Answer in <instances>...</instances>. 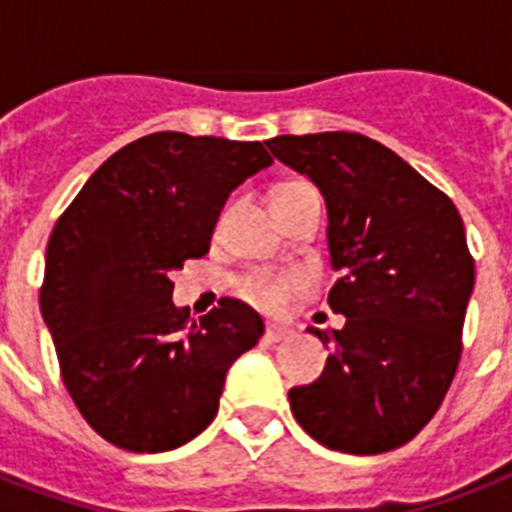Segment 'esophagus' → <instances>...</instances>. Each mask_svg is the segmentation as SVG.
<instances>
[{
  "label": "esophagus",
  "instance_id": "1",
  "mask_svg": "<svg viewBox=\"0 0 512 512\" xmlns=\"http://www.w3.org/2000/svg\"><path fill=\"white\" fill-rule=\"evenodd\" d=\"M289 335H292V332H289V329H284V327H268V329H265V340H268V342H281V340H287Z\"/></svg>",
  "mask_w": 512,
  "mask_h": 512
}]
</instances>
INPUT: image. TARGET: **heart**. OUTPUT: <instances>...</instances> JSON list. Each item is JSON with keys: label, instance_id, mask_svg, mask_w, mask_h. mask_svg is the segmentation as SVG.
Listing matches in <instances>:
<instances>
[{"label": "heart", "instance_id": "1", "mask_svg": "<svg viewBox=\"0 0 512 512\" xmlns=\"http://www.w3.org/2000/svg\"><path fill=\"white\" fill-rule=\"evenodd\" d=\"M308 183L303 180H292V183L279 185L273 196L279 193H292L305 188ZM308 289V281L300 273H271V271H257L249 273L247 279L241 281V292L247 297L249 303H255L263 311H281L284 305L292 303L295 297H300Z\"/></svg>", "mask_w": 512, "mask_h": 512}]
</instances>
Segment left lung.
I'll list each match as a JSON object with an SVG mask.
<instances>
[{"instance_id": "left-lung-1", "label": "left lung", "mask_w": 512, "mask_h": 512, "mask_svg": "<svg viewBox=\"0 0 512 512\" xmlns=\"http://www.w3.org/2000/svg\"><path fill=\"white\" fill-rule=\"evenodd\" d=\"M265 146L321 188L329 255L342 271L329 308L345 327H311L332 356L319 380L289 390L292 414L329 449L390 452L436 414L460 364L476 281L460 212L358 132L279 135Z\"/></svg>"}]
</instances>
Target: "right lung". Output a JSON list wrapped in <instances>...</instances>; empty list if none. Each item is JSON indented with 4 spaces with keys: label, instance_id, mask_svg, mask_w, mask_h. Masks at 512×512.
<instances>
[{
    "label": "right lung",
    "instance_id": "1",
    "mask_svg": "<svg viewBox=\"0 0 512 512\" xmlns=\"http://www.w3.org/2000/svg\"><path fill=\"white\" fill-rule=\"evenodd\" d=\"M271 162L257 140L154 132L100 164L58 217L39 305L63 385L108 444H188L215 420L225 372L263 337L233 297L191 319L170 273L207 255L228 193Z\"/></svg>",
    "mask_w": 512,
    "mask_h": 512
}]
</instances>
